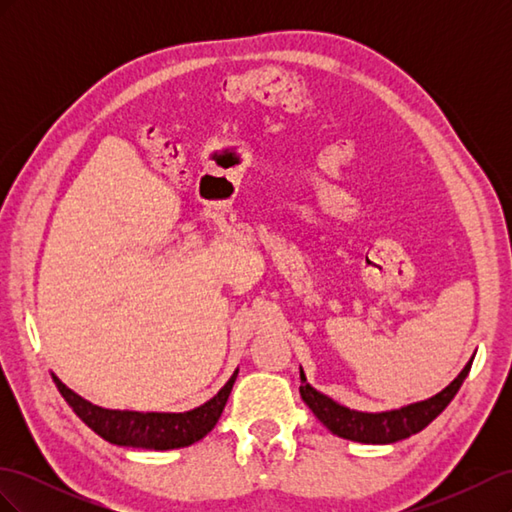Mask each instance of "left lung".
<instances>
[{
	"label": "left lung",
	"instance_id": "obj_1",
	"mask_svg": "<svg viewBox=\"0 0 512 512\" xmlns=\"http://www.w3.org/2000/svg\"><path fill=\"white\" fill-rule=\"evenodd\" d=\"M472 361L474 356L468 361V365L461 369V374L438 395H433L425 401H416V404L404 406L399 410H386V412L350 410L342 404H337V401H333L331 397L316 391L312 384H307L303 369H301L299 393L307 404V408L312 410L318 421L331 433H335V436L352 440V442H363V444H393L414 436L418 431H423L433 418L451 404L453 397L461 389L463 380H466V376L470 374Z\"/></svg>",
	"mask_w": 512,
	"mask_h": 512
}]
</instances>
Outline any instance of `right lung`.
Returning a JSON list of instances; mask_svg holds the SVG:
<instances>
[{
	"mask_svg": "<svg viewBox=\"0 0 512 512\" xmlns=\"http://www.w3.org/2000/svg\"><path fill=\"white\" fill-rule=\"evenodd\" d=\"M239 369L222 386L220 393L188 412H132V410H106L94 406L91 401L76 395L72 389L53 376L57 389L68 401V406L81 421L94 429L100 438L117 446L153 448V451H168V448H183L198 440L220 421L232 384L237 380Z\"/></svg>",
	"mask_w": 512,
	"mask_h": 512,
	"instance_id": "obj_1",
	"label": "right lung"
}]
</instances>
